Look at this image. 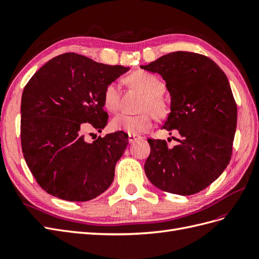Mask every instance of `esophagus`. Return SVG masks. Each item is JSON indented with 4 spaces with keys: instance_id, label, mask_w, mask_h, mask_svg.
<instances>
[{
    "instance_id": "obj_1",
    "label": "esophagus",
    "mask_w": 259,
    "mask_h": 259,
    "mask_svg": "<svg viewBox=\"0 0 259 259\" xmlns=\"http://www.w3.org/2000/svg\"><path fill=\"white\" fill-rule=\"evenodd\" d=\"M139 137L138 136H135V135H128V142H130V144H133V143H134L135 142V140L136 139H138Z\"/></svg>"
}]
</instances>
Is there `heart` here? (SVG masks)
Instances as JSON below:
<instances>
[{
  "label": "heart",
  "instance_id": "heart-1",
  "mask_svg": "<svg viewBox=\"0 0 259 259\" xmlns=\"http://www.w3.org/2000/svg\"><path fill=\"white\" fill-rule=\"evenodd\" d=\"M130 82L146 94L142 111H150L156 117L165 116L168 111L167 103L162 97L165 92V83L159 76L147 71H137L130 76ZM121 86L119 82H111L104 92V104L109 111L115 112L120 108ZM144 112L137 115L120 113L113 117L112 127L116 131L126 132L131 135H138L152 127V115Z\"/></svg>",
  "mask_w": 259,
  "mask_h": 259
}]
</instances>
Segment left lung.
I'll return each instance as SVG.
<instances>
[{
    "instance_id": "8db88e82",
    "label": "left lung",
    "mask_w": 259,
    "mask_h": 259,
    "mask_svg": "<svg viewBox=\"0 0 259 259\" xmlns=\"http://www.w3.org/2000/svg\"><path fill=\"white\" fill-rule=\"evenodd\" d=\"M140 68L166 82L170 112L162 128L179 136L173 148L165 140L148 139L145 173L163 191L198 193L231 159L238 110L229 81L213 60L190 52L169 53Z\"/></svg>"
}]
</instances>
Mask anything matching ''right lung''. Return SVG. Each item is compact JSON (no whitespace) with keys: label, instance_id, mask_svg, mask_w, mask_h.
Masks as SVG:
<instances>
[{"label":"right lung","instance_id":"obj_1","mask_svg":"<svg viewBox=\"0 0 259 259\" xmlns=\"http://www.w3.org/2000/svg\"><path fill=\"white\" fill-rule=\"evenodd\" d=\"M128 70L66 53L46 62L23 89V158L36 183L53 197L90 201L112 184L128 135L119 131L88 143L83 134L105 128V89Z\"/></svg>","mask_w":259,"mask_h":259}]
</instances>
